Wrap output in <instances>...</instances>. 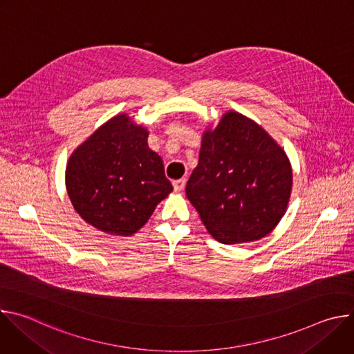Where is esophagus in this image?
I'll return each instance as SVG.
<instances>
[{"label": "esophagus", "mask_w": 354, "mask_h": 354, "mask_svg": "<svg viewBox=\"0 0 354 354\" xmlns=\"http://www.w3.org/2000/svg\"><path fill=\"white\" fill-rule=\"evenodd\" d=\"M185 183H186V179H185V178L178 179V180H174V189H175V192H180V190L185 187Z\"/></svg>", "instance_id": "34e87169"}]
</instances>
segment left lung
Here are the masks:
<instances>
[{
    "label": "left lung",
    "instance_id": "left-lung-1",
    "mask_svg": "<svg viewBox=\"0 0 354 354\" xmlns=\"http://www.w3.org/2000/svg\"><path fill=\"white\" fill-rule=\"evenodd\" d=\"M292 174L284 151L255 122L224 115L201 141L186 196L221 243L266 236L283 217Z\"/></svg>",
    "mask_w": 354,
    "mask_h": 354
}]
</instances>
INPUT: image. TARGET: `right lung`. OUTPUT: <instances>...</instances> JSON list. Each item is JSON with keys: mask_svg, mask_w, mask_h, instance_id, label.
Here are the masks:
<instances>
[{"mask_svg": "<svg viewBox=\"0 0 354 354\" xmlns=\"http://www.w3.org/2000/svg\"><path fill=\"white\" fill-rule=\"evenodd\" d=\"M145 129L120 115L97 129L71 156L66 185L75 212L92 227L115 235L140 230L172 192L161 157Z\"/></svg>", "mask_w": 354, "mask_h": 354, "instance_id": "1", "label": "right lung"}]
</instances>
